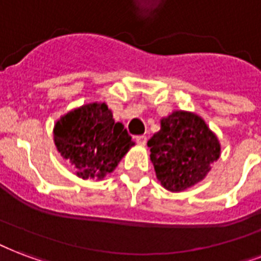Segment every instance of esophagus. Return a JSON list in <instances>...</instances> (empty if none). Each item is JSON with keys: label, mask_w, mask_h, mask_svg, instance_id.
<instances>
[{"label": "esophagus", "mask_w": 261, "mask_h": 261, "mask_svg": "<svg viewBox=\"0 0 261 261\" xmlns=\"http://www.w3.org/2000/svg\"><path fill=\"white\" fill-rule=\"evenodd\" d=\"M136 142H138V144H140V146H146L147 136H146V135H140V136H136Z\"/></svg>", "instance_id": "1"}]
</instances>
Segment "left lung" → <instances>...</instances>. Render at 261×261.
I'll return each mask as SVG.
<instances>
[{
	"instance_id": "obj_1",
	"label": "left lung",
	"mask_w": 261,
	"mask_h": 261,
	"mask_svg": "<svg viewBox=\"0 0 261 261\" xmlns=\"http://www.w3.org/2000/svg\"><path fill=\"white\" fill-rule=\"evenodd\" d=\"M156 179L180 193L202 181L220 156V142L199 115L175 110L161 119V129L147 142Z\"/></svg>"
}]
</instances>
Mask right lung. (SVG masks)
Segmentation results:
<instances>
[{
    "label": "right lung",
    "mask_w": 261,
    "mask_h": 261,
    "mask_svg": "<svg viewBox=\"0 0 261 261\" xmlns=\"http://www.w3.org/2000/svg\"><path fill=\"white\" fill-rule=\"evenodd\" d=\"M55 146L75 166L81 179L101 180L117 168L135 146L121 122H115L106 103H88L56 121Z\"/></svg>",
    "instance_id": "1"
}]
</instances>
